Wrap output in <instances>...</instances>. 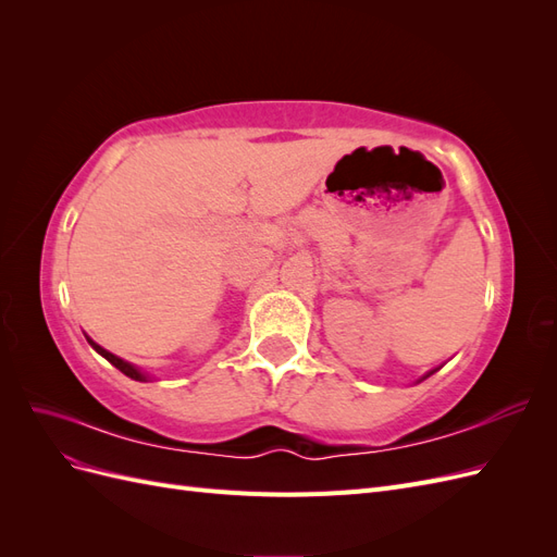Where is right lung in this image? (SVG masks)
<instances>
[{
  "label": "right lung",
  "instance_id": "add662e5",
  "mask_svg": "<svg viewBox=\"0 0 557 557\" xmlns=\"http://www.w3.org/2000/svg\"><path fill=\"white\" fill-rule=\"evenodd\" d=\"M90 342V346L99 352V356H102V358H107L115 369H121V372L125 374V376H129V379H134V381H146V376L139 372V369H134L129 362H125V360H121V358H115L113 356V352H109V350H104L102 346H97L92 339H88Z\"/></svg>",
  "mask_w": 557,
  "mask_h": 557
}]
</instances>
